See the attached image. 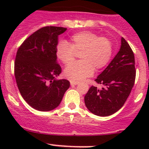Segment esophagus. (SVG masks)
<instances>
[{
	"mask_svg": "<svg viewBox=\"0 0 149 149\" xmlns=\"http://www.w3.org/2000/svg\"><path fill=\"white\" fill-rule=\"evenodd\" d=\"M79 84V82L77 81H70V85L71 86H74V85H76V84Z\"/></svg>",
	"mask_w": 149,
	"mask_h": 149,
	"instance_id": "1",
	"label": "esophagus"
}]
</instances>
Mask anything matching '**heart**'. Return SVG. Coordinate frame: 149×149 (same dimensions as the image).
I'll use <instances>...</instances> for the list:
<instances>
[{
    "label": "heart",
    "instance_id": "b5f03b06",
    "mask_svg": "<svg viewBox=\"0 0 149 149\" xmlns=\"http://www.w3.org/2000/svg\"><path fill=\"white\" fill-rule=\"evenodd\" d=\"M81 61L65 68L64 75L71 81H80L107 65L112 58L113 45L109 38L90 31L76 33L69 42L60 41L55 49L57 58L65 65L70 63L79 53Z\"/></svg>",
    "mask_w": 149,
    "mask_h": 149
}]
</instances>
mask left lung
<instances>
[{
	"label": "left lung",
	"mask_w": 149,
	"mask_h": 149,
	"mask_svg": "<svg viewBox=\"0 0 149 149\" xmlns=\"http://www.w3.org/2000/svg\"><path fill=\"white\" fill-rule=\"evenodd\" d=\"M135 57L131 47L123 37L121 47L109 65L95 81L104 86L101 89L91 86L84 97L87 109L98 116H109L124 105L136 80Z\"/></svg>",
	"instance_id": "1"
}]
</instances>
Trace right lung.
<instances>
[{"mask_svg": "<svg viewBox=\"0 0 149 149\" xmlns=\"http://www.w3.org/2000/svg\"><path fill=\"white\" fill-rule=\"evenodd\" d=\"M66 29L52 26L40 29L23 42L16 52L17 86L24 100L39 111L56 108L70 86L68 80H55L62 70L55 55L58 37Z\"/></svg>", "mask_w": 149, "mask_h": 149, "instance_id": "1", "label": "right lung"}]
</instances>
